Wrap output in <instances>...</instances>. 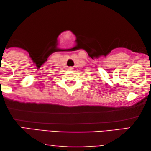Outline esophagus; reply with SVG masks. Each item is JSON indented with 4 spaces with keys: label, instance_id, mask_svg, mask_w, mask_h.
Segmentation results:
<instances>
[{
    "label": "esophagus",
    "instance_id": "34e87169",
    "mask_svg": "<svg viewBox=\"0 0 151 151\" xmlns=\"http://www.w3.org/2000/svg\"><path fill=\"white\" fill-rule=\"evenodd\" d=\"M68 70H69V71H73V68H68Z\"/></svg>",
    "mask_w": 151,
    "mask_h": 151
}]
</instances>
